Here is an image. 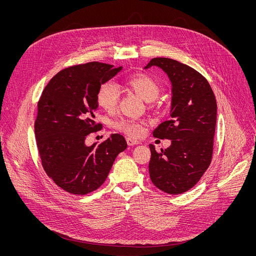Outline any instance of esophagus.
<instances>
[{
  "label": "esophagus",
  "instance_id": "34e87169",
  "mask_svg": "<svg viewBox=\"0 0 256 256\" xmlns=\"http://www.w3.org/2000/svg\"><path fill=\"white\" fill-rule=\"evenodd\" d=\"M126 142H128V146H134V144H140V142H138V140H132V138H126Z\"/></svg>",
  "mask_w": 256,
  "mask_h": 256
}]
</instances>
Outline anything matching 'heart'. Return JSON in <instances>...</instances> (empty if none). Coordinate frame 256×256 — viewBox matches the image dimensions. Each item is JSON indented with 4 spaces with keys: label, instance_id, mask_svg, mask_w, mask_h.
Masks as SVG:
<instances>
[{
    "label": "heart",
    "instance_id": "heart-1",
    "mask_svg": "<svg viewBox=\"0 0 256 256\" xmlns=\"http://www.w3.org/2000/svg\"><path fill=\"white\" fill-rule=\"evenodd\" d=\"M126 85L138 94L144 101H154L160 94L158 83L148 75L136 74L126 79ZM98 105L106 112H114L120 101V90L118 85L112 81H107L100 85L96 93ZM118 130L128 134L130 136H140L144 128L142 124L134 120H120L116 124Z\"/></svg>",
    "mask_w": 256,
    "mask_h": 256
}]
</instances>
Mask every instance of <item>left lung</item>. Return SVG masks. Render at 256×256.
Masks as SVG:
<instances>
[{
    "label": "left lung",
    "instance_id": "1",
    "mask_svg": "<svg viewBox=\"0 0 256 256\" xmlns=\"http://www.w3.org/2000/svg\"><path fill=\"white\" fill-rule=\"evenodd\" d=\"M160 68L171 83L170 120L160 124L153 136L171 140L158 153L150 144L149 173L153 184L169 194L194 188L210 164L216 122L214 92L198 72L168 58H155L144 66Z\"/></svg>",
    "mask_w": 256,
    "mask_h": 256
}]
</instances>
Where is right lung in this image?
Returning a JSON list of instances; mask_svg holds the SVG:
<instances>
[{"label":"right lung","instance_id":"1","mask_svg":"<svg viewBox=\"0 0 256 256\" xmlns=\"http://www.w3.org/2000/svg\"><path fill=\"white\" fill-rule=\"evenodd\" d=\"M122 66L92 62L60 70L38 101L34 124L38 148L46 174L64 190L84 196L100 188L128 144L120 134L87 146L89 134L101 128L95 122L96 93Z\"/></svg>","mask_w":256,"mask_h":256}]
</instances>
